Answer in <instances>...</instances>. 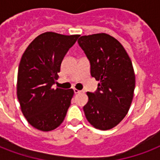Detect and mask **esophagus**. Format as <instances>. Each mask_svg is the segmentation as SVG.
<instances>
[{
	"label": "esophagus",
	"instance_id": "1",
	"mask_svg": "<svg viewBox=\"0 0 160 160\" xmlns=\"http://www.w3.org/2000/svg\"><path fill=\"white\" fill-rule=\"evenodd\" d=\"M80 92H81L80 90H77V89H74V93H75V94H79V93Z\"/></svg>",
	"mask_w": 160,
	"mask_h": 160
}]
</instances>
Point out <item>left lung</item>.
<instances>
[{
    "mask_svg": "<svg viewBox=\"0 0 160 160\" xmlns=\"http://www.w3.org/2000/svg\"><path fill=\"white\" fill-rule=\"evenodd\" d=\"M78 44L90 61V75L100 81L95 92H87L85 117L96 129H112L125 117L133 100L131 60L121 44L105 33L83 36Z\"/></svg>",
    "mask_w": 160,
    "mask_h": 160,
    "instance_id": "8db88e82",
    "label": "left lung"
}]
</instances>
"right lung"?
I'll list each match as a JSON object with an SVG mask.
<instances>
[{"label": "right lung", "instance_id": "obj_1", "mask_svg": "<svg viewBox=\"0 0 160 160\" xmlns=\"http://www.w3.org/2000/svg\"><path fill=\"white\" fill-rule=\"evenodd\" d=\"M79 35L46 32L38 36L21 57L17 98L29 124L41 131L57 128L65 119L74 90L54 89L65 55Z\"/></svg>", "mask_w": 160, "mask_h": 160}]
</instances>
